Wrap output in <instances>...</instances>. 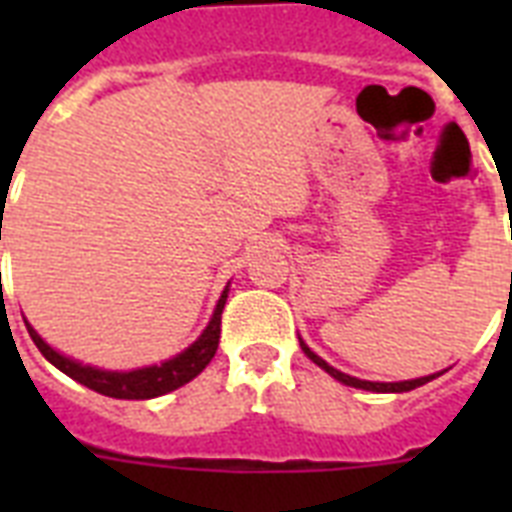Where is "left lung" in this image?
<instances>
[{
  "label": "left lung",
  "instance_id": "8db88e82",
  "mask_svg": "<svg viewBox=\"0 0 512 512\" xmlns=\"http://www.w3.org/2000/svg\"><path fill=\"white\" fill-rule=\"evenodd\" d=\"M300 348H303V353L308 358H311L313 364H319L321 369L327 374H332L335 380H340L342 385H350V388H361V390H372V393H406V390H414L420 388V385H425V382L436 380L438 374H428V377H417V380H404V382H369V380H358V377H350V374L340 372V369H335V366H329L327 361L321 356H316L308 345H305L303 340H300Z\"/></svg>",
  "mask_w": 512,
  "mask_h": 512
}]
</instances>
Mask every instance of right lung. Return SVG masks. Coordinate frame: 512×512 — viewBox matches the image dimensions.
<instances>
[{
	"label": "right lung",
	"instance_id": "1",
	"mask_svg": "<svg viewBox=\"0 0 512 512\" xmlns=\"http://www.w3.org/2000/svg\"><path fill=\"white\" fill-rule=\"evenodd\" d=\"M225 300H228V287L223 289V295L217 300L215 313H212L207 329L183 353H177L175 358L164 361V364L143 366V369H132V372H108V369H98V366L79 364L74 358L63 356L55 348H50L42 337L36 335V329L28 321L26 329L36 348L42 350V356L52 366H58L60 372L68 374L71 380L82 382V385H87L95 393H103V396L111 398H156L170 393V390H177L185 382H191L215 358L217 342H220V316H223Z\"/></svg>",
	"mask_w": 512,
	"mask_h": 512
}]
</instances>
